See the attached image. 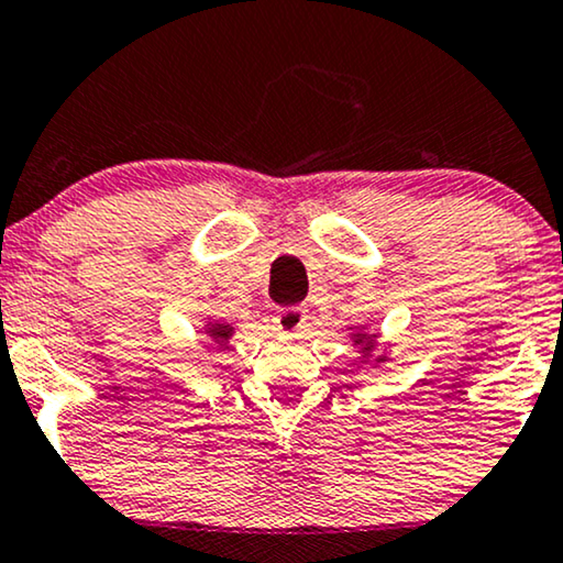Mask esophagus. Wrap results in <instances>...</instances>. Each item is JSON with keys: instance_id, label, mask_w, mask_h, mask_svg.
Masks as SVG:
<instances>
[{"instance_id": "1", "label": "esophagus", "mask_w": 563, "mask_h": 563, "mask_svg": "<svg viewBox=\"0 0 563 563\" xmlns=\"http://www.w3.org/2000/svg\"><path fill=\"white\" fill-rule=\"evenodd\" d=\"M305 320H308V312L302 308H284L274 316V325L279 333L295 335L305 328Z\"/></svg>"}]
</instances>
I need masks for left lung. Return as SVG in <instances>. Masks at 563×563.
<instances>
[{"label": "left lung", "mask_w": 563, "mask_h": 563, "mask_svg": "<svg viewBox=\"0 0 563 563\" xmlns=\"http://www.w3.org/2000/svg\"><path fill=\"white\" fill-rule=\"evenodd\" d=\"M352 341H354V346H360V352L367 362L375 360V364H379V362L388 360L385 354L372 356V354H375V349H377V333H369V331H364V328H356V331L352 333Z\"/></svg>", "instance_id": "left-lung-1"}]
</instances>
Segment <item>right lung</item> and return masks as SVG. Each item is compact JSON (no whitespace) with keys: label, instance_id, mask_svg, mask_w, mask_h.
Returning a JSON list of instances; mask_svg holds the SVG:
<instances>
[{"label":"right lung","instance_id":"obj_1","mask_svg":"<svg viewBox=\"0 0 563 563\" xmlns=\"http://www.w3.org/2000/svg\"><path fill=\"white\" fill-rule=\"evenodd\" d=\"M203 331H207V335L219 349H224L230 344L232 333H235V328H232L230 323H222V320H209L207 325H203Z\"/></svg>","mask_w":563,"mask_h":563}]
</instances>
